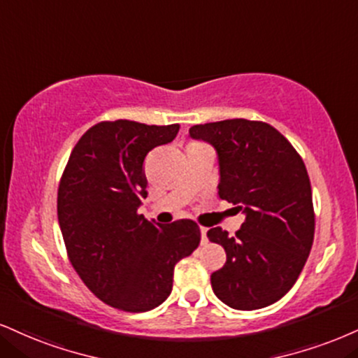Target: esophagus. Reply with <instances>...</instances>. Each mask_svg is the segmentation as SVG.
Wrapping results in <instances>:
<instances>
[{"label":"esophagus","instance_id":"1","mask_svg":"<svg viewBox=\"0 0 358 358\" xmlns=\"http://www.w3.org/2000/svg\"><path fill=\"white\" fill-rule=\"evenodd\" d=\"M206 228L205 227H201L200 228V234H201V245H206V242H208V238H206Z\"/></svg>","mask_w":358,"mask_h":358}]
</instances>
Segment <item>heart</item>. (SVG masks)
<instances>
[{
  "mask_svg": "<svg viewBox=\"0 0 358 358\" xmlns=\"http://www.w3.org/2000/svg\"><path fill=\"white\" fill-rule=\"evenodd\" d=\"M193 145H201V143H193Z\"/></svg>",
  "mask_w": 358,
  "mask_h": 358,
  "instance_id": "b5f03b06",
  "label": "heart"
}]
</instances>
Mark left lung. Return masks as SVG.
<instances>
[{
  "label": "left lung",
  "instance_id": "8db88e82",
  "mask_svg": "<svg viewBox=\"0 0 358 358\" xmlns=\"http://www.w3.org/2000/svg\"><path fill=\"white\" fill-rule=\"evenodd\" d=\"M190 136L217 150L218 195L245 213L234 236L210 228L227 262L212 273L215 295L236 310L268 307L294 287L315 234L307 168L272 124L235 118L195 124Z\"/></svg>",
  "mask_w": 358,
  "mask_h": 358
}]
</instances>
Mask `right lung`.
<instances>
[{
	"instance_id": "right-lung-1",
	"label": "right lung",
	"mask_w": 358,
	"mask_h": 358,
	"mask_svg": "<svg viewBox=\"0 0 358 358\" xmlns=\"http://www.w3.org/2000/svg\"><path fill=\"white\" fill-rule=\"evenodd\" d=\"M178 130L130 120L96 123L75 145L59 180L58 222L73 268L101 302L124 312L165 302L175 265L200 243L193 220L160 225L138 213L148 195L145 157Z\"/></svg>"
}]
</instances>
